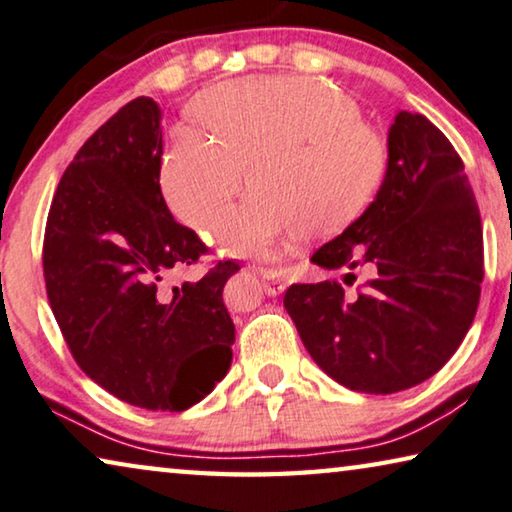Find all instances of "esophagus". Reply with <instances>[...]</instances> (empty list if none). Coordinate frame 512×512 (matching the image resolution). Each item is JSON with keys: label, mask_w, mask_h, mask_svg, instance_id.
<instances>
[{"label": "esophagus", "mask_w": 512, "mask_h": 512, "mask_svg": "<svg viewBox=\"0 0 512 512\" xmlns=\"http://www.w3.org/2000/svg\"><path fill=\"white\" fill-rule=\"evenodd\" d=\"M261 274V281H263V290L267 297H277L281 295L283 290H286V281H283L281 272L277 270H258Z\"/></svg>", "instance_id": "1"}]
</instances>
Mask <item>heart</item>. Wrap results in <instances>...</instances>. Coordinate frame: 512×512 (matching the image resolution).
I'll list each match as a JSON object with an SVG mask.
<instances>
[{
	"mask_svg": "<svg viewBox=\"0 0 512 512\" xmlns=\"http://www.w3.org/2000/svg\"><path fill=\"white\" fill-rule=\"evenodd\" d=\"M194 112L210 135L178 128L160 162V190L178 222L210 231L245 185V203L217 242L270 258L293 235L341 233L371 206L387 176V141L338 86L297 75L249 77L203 91Z\"/></svg>",
	"mask_w": 512,
	"mask_h": 512,
	"instance_id": "obj_1",
	"label": "heart"
}]
</instances>
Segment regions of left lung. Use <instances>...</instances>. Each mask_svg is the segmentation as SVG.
<instances>
[{"mask_svg": "<svg viewBox=\"0 0 512 512\" xmlns=\"http://www.w3.org/2000/svg\"><path fill=\"white\" fill-rule=\"evenodd\" d=\"M389 167L355 224L311 256L368 281L293 283L283 306L311 359L361 393H396L435 375L474 322L483 281V226L465 164L423 114L398 112Z\"/></svg>", "mask_w": 512, "mask_h": 512, "instance_id": "left-lung-1", "label": "left lung"}]
</instances>
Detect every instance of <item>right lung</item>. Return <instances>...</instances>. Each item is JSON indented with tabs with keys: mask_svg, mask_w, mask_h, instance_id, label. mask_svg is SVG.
Masks as SVG:
<instances>
[{
	"mask_svg": "<svg viewBox=\"0 0 512 512\" xmlns=\"http://www.w3.org/2000/svg\"><path fill=\"white\" fill-rule=\"evenodd\" d=\"M162 112L135 98L93 132L54 192L43 242L47 300L77 366L144 410L183 412L229 373L233 320L219 261L199 281H160L208 251L160 190Z\"/></svg>",
	"mask_w": 512,
	"mask_h": 512,
	"instance_id": "obj_1",
	"label": "right lung"
}]
</instances>
